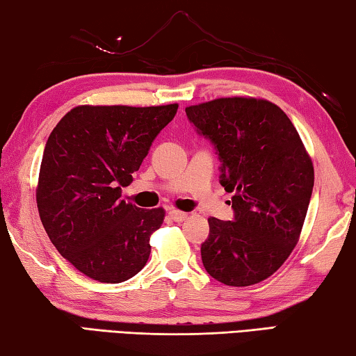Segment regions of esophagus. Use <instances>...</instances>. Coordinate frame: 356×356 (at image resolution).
<instances>
[{"label":"esophagus","instance_id":"obj_1","mask_svg":"<svg viewBox=\"0 0 356 356\" xmlns=\"http://www.w3.org/2000/svg\"><path fill=\"white\" fill-rule=\"evenodd\" d=\"M170 216H171L174 221L180 222V221H185L186 220V216H188V213L182 212V210H177V209H171L170 210Z\"/></svg>","mask_w":356,"mask_h":356}]
</instances>
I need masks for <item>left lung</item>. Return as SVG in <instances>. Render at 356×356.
Instances as JSON below:
<instances>
[{"label":"left lung","instance_id":"left-lung-1","mask_svg":"<svg viewBox=\"0 0 356 356\" xmlns=\"http://www.w3.org/2000/svg\"><path fill=\"white\" fill-rule=\"evenodd\" d=\"M185 113L213 143L220 184L234 191V220L209 218L204 267L226 286L257 284L298 243L314 186L311 156L287 114L268 100L221 97Z\"/></svg>","mask_w":356,"mask_h":356}]
</instances>
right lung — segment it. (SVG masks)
<instances>
[{
	"mask_svg": "<svg viewBox=\"0 0 356 356\" xmlns=\"http://www.w3.org/2000/svg\"><path fill=\"white\" fill-rule=\"evenodd\" d=\"M177 104L80 105L59 120L42 156L35 201L40 221L65 261L99 282L135 276L150 254L165 210L120 200Z\"/></svg>",
	"mask_w": 356,
	"mask_h": 356,
	"instance_id": "add662e5",
	"label": "right lung"
}]
</instances>
